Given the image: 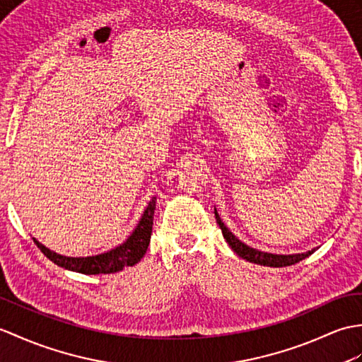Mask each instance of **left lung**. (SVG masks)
I'll return each instance as SVG.
<instances>
[{"mask_svg": "<svg viewBox=\"0 0 362 362\" xmlns=\"http://www.w3.org/2000/svg\"><path fill=\"white\" fill-rule=\"evenodd\" d=\"M214 214H216V221L219 223L222 234L225 240L228 242V245L231 247V250L236 253L239 257L248 260V262H253L257 265H265V267H288L293 264H298L299 260L308 257L310 255H313L316 248H313L312 251H307V253H298V255H273V253H265V251H259L256 248L248 247L247 243H243L242 240H239L234 234L226 228V225L222 222L221 216L217 214V209L214 208Z\"/></svg>", "mask_w": 362, "mask_h": 362, "instance_id": "left-lung-1", "label": "left lung"}]
</instances>
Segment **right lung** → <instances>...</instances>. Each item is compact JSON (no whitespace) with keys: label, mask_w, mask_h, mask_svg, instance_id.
I'll return each instance as SVG.
<instances>
[{"label":"right lung","mask_w":362,"mask_h":362,"mask_svg":"<svg viewBox=\"0 0 362 362\" xmlns=\"http://www.w3.org/2000/svg\"><path fill=\"white\" fill-rule=\"evenodd\" d=\"M154 209H156V197L149 200V204L143 213L141 219L137 225V228L132 231L131 236L126 239L122 245L115 247L114 250L107 251L103 255L88 256V257H67L57 255L54 251L46 248L43 243H40L37 239H33L35 245L41 250L49 260H52L58 267H63L66 270L77 272L83 274H109L123 270L124 267H132L140 259L145 256L151 233H153V221H154Z\"/></svg>","instance_id":"add662e5"}]
</instances>
